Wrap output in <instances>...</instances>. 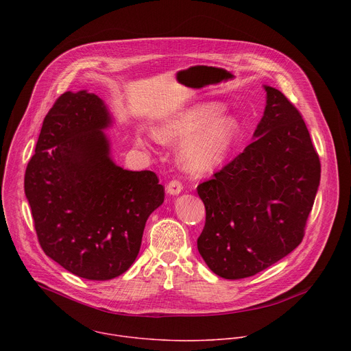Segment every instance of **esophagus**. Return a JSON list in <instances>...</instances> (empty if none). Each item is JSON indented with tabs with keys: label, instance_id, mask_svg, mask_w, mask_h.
Segmentation results:
<instances>
[{
	"label": "esophagus",
	"instance_id": "1",
	"mask_svg": "<svg viewBox=\"0 0 351 351\" xmlns=\"http://www.w3.org/2000/svg\"><path fill=\"white\" fill-rule=\"evenodd\" d=\"M182 190H183V186H182V183H180L179 180H176V179L171 180V182L167 184V193L171 194V195H178Z\"/></svg>",
	"mask_w": 351,
	"mask_h": 351
}]
</instances>
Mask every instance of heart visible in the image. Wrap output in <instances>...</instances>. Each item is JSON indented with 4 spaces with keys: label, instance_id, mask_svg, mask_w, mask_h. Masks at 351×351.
Instances as JSON below:
<instances>
[{
    "label": "heart",
    "instance_id": "1",
    "mask_svg": "<svg viewBox=\"0 0 351 351\" xmlns=\"http://www.w3.org/2000/svg\"><path fill=\"white\" fill-rule=\"evenodd\" d=\"M221 111L217 103L190 107L156 126L154 136L162 143L186 138L179 152L183 168L194 175H204L225 160L240 132L236 118L219 115ZM136 143L147 147L141 134L136 136Z\"/></svg>",
    "mask_w": 351,
    "mask_h": 351
}]
</instances>
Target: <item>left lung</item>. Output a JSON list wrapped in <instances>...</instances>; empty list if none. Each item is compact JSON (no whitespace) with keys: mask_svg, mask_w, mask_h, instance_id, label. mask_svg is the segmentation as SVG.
I'll return each mask as SVG.
<instances>
[{"mask_svg":"<svg viewBox=\"0 0 351 351\" xmlns=\"http://www.w3.org/2000/svg\"><path fill=\"white\" fill-rule=\"evenodd\" d=\"M264 88L256 140L197 186L206 206L198 253L225 279L253 276L291 253L319 186L321 162L302 114L283 93Z\"/></svg>","mask_w":351,"mask_h":351,"instance_id":"obj_1","label":"left lung"}]
</instances>
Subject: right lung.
I'll list each match as a JSON object with an SVG mask.
<instances>
[{
  "instance_id": "add662e5",
  "label": "right lung",
  "mask_w": 351,
  "mask_h": 351,
  "mask_svg": "<svg viewBox=\"0 0 351 351\" xmlns=\"http://www.w3.org/2000/svg\"><path fill=\"white\" fill-rule=\"evenodd\" d=\"M112 119L98 95L64 93L44 118L25 173V194L43 252L88 280L126 272L145 222L164 203L152 171H126L103 132Z\"/></svg>"
}]
</instances>
